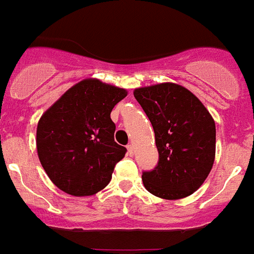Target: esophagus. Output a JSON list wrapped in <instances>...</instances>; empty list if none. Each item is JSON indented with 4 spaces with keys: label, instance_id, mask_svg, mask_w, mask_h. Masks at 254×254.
I'll return each instance as SVG.
<instances>
[{
    "label": "esophagus",
    "instance_id": "34e87169",
    "mask_svg": "<svg viewBox=\"0 0 254 254\" xmlns=\"http://www.w3.org/2000/svg\"><path fill=\"white\" fill-rule=\"evenodd\" d=\"M127 153H128V156H131V157L133 156V145H132V144H128V145H127Z\"/></svg>",
    "mask_w": 254,
    "mask_h": 254
}]
</instances>
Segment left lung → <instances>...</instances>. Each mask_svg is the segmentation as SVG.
<instances>
[{
  "instance_id": "left-lung-1",
  "label": "left lung",
  "mask_w": 254,
  "mask_h": 254,
  "mask_svg": "<svg viewBox=\"0 0 254 254\" xmlns=\"http://www.w3.org/2000/svg\"><path fill=\"white\" fill-rule=\"evenodd\" d=\"M133 95L155 131L159 162L143 172L144 188L162 199L191 195L210 174L215 160V122L190 90L164 82L135 89Z\"/></svg>"
}]
</instances>
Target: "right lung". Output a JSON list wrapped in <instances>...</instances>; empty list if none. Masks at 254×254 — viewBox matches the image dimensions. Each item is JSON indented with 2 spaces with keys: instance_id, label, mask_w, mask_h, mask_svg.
Wrapping results in <instances>:
<instances>
[{
  "instance_id": "right-lung-1",
  "label": "right lung",
  "mask_w": 254,
  "mask_h": 254,
  "mask_svg": "<svg viewBox=\"0 0 254 254\" xmlns=\"http://www.w3.org/2000/svg\"><path fill=\"white\" fill-rule=\"evenodd\" d=\"M125 89L86 78L68 89L42 115L36 128L40 164L60 190L93 195L109 185L126 149L115 143L110 114Z\"/></svg>"
}]
</instances>
